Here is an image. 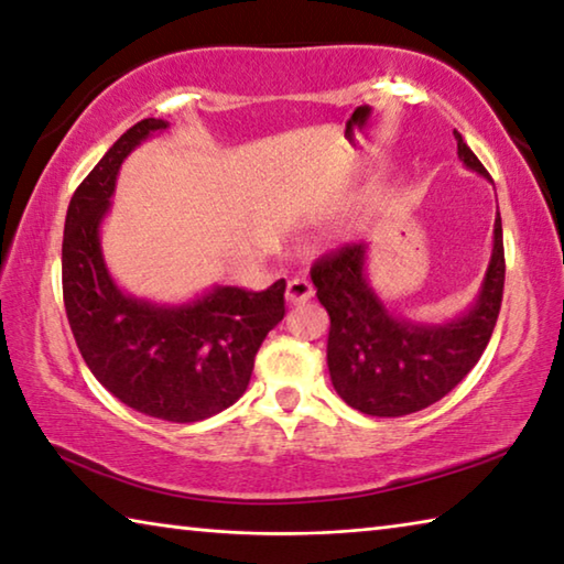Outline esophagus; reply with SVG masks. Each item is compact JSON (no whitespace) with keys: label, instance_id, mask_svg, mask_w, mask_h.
Masks as SVG:
<instances>
[{"label":"esophagus","instance_id":"34e87169","mask_svg":"<svg viewBox=\"0 0 564 564\" xmlns=\"http://www.w3.org/2000/svg\"><path fill=\"white\" fill-rule=\"evenodd\" d=\"M284 297H288L290 304H302L312 297V284L307 280H290L288 282V292H284Z\"/></svg>","mask_w":564,"mask_h":564}]
</instances>
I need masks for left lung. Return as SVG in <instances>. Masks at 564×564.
I'll list each match as a JSON object with an SVG mask.
<instances>
[{"mask_svg": "<svg viewBox=\"0 0 564 564\" xmlns=\"http://www.w3.org/2000/svg\"><path fill=\"white\" fill-rule=\"evenodd\" d=\"M457 156L490 180L455 132ZM369 245H349L312 267L317 300L329 315L327 367L337 394L372 417H402L442 400L465 380L490 343L505 288L502 219L495 215L492 254L475 302L455 319L417 322L387 307L367 272Z\"/></svg>", "mask_w": 564, "mask_h": 564, "instance_id": "1", "label": "left lung"}]
</instances>
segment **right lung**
Segmentation results:
<instances>
[{"label": "right lung", "instance_id": "1", "mask_svg": "<svg viewBox=\"0 0 564 564\" xmlns=\"http://www.w3.org/2000/svg\"><path fill=\"white\" fill-rule=\"evenodd\" d=\"M170 122L142 119L109 147L69 202L62 292L91 375L119 402L167 422H199L245 394L254 355L284 317V280L264 292L215 288L180 304L124 292L101 254V221L122 162Z\"/></svg>", "mask_w": 564, "mask_h": 564}]
</instances>
